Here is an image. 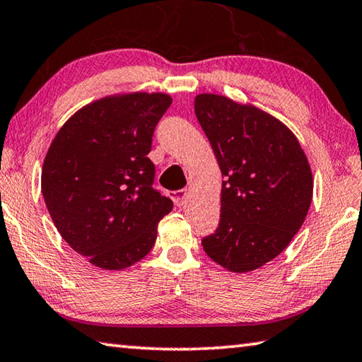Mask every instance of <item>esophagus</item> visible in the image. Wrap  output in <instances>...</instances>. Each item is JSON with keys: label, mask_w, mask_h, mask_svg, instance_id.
<instances>
[{"label": "esophagus", "mask_w": 362, "mask_h": 362, "mask_svg": "<svg viewBox=\"0 0 362 362\" xmlns=\"http://www.w3.org/2000/svg\"><path fill=\"white\" fill-rule=\"evenodd\" d=\"M171 199H173L176 206H182V205L186 204L187 191H176V192H171Z\"/></svg>", "instance_id": "esophagus-1"}]
</instances>
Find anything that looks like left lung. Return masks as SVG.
I'll return each instance as SVG.
<instances>
[{
    "instance_id": "left-lung-1",
    "label": "left lung",
    "mask_w": 362,
    "mask_h": 362,
    "mask_svg": "<svg viewBox=\"0 0 362 362\" xmlns=\"http://www.w3.org/2000/svg\"><path fill=\"white\" fill-rule=\"evenodd\" d=\"M194 107L223 175L219 227L202 245L226 270L252 272L286 250L305 221L308 158L289 127L261 107L214 93L197 95Z\"/></svg>"
}]
</instances>
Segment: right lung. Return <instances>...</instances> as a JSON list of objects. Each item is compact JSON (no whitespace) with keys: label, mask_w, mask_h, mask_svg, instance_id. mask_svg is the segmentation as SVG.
Listing matches in <instances>:
<instances>
[{"label":"right lung","mask_w":362,"mask_h":362,"mask_svg":"<svg viewBox=\"0 0 362 362\" xmlns=\"http://www.w3.org/2000/svg\"><path fill=\"white\" fill-rule=\"evenodd\" d=\"M171 105L162 92L107 95L76 111L42 163L41 191L63 240L95 267L141 261L173 202L152 189V135Z\"/></svg>","instance_id":"add662e5"}]
</instances>
